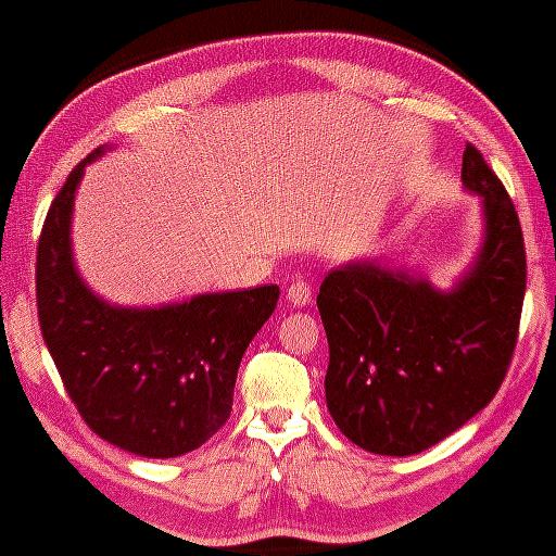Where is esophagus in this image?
I'll use <instances>...</instances> for the list:
<instances>
[{
	"label": "esophagus",
	"mask_w": 556,
	"mask_h": 556,
	"mask_svg": "<svg viewBox=\"0 0 556 556\" xmlns=\"http://www.w3.org/2000/svg\"><path fill=\"white\" fill-rule=\"evenodd\" d=\"M287 298H290V303L298 305V308H305V305L314 300V292H311L308 282H303V279H292L290 287H287Z\"/></svg>",
	"instance_id": "34e87169"
}]
</instances>
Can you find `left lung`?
<instances>
[{
  "mask_svg": "<svg viewBox=\"0 0 556 556\" xmlns=\"http://www.w3.org/2000/svg\"><path fill=\"white\" fill-rule=\"evenodd\" d=\"M463 185L481 195L483 240L452 290L376 258L337 266L318 290L327 407L374 455H418L442 442L494 400L513 361L526 298L520 219L470 143Z\"/></svg>",
  "mask_w": 556,
  "mask_h": 556,
  "instance_id": "left-lung-1",
  "label": "left lung"
}]
</instances>
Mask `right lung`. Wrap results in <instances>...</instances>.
I'll return each mask as SVG.
<instances>
[{"label":"right lung","instance_id":"1","mask_svg":"<svg viewBox=\"0 0 556 556\" xmlns=\"http://www.w3.org/2000/svg\"><path fill=\"white\" fill-rule=\"evenodd\" d=\"M91 151L49 206L36 256L43 342L93 433L140 457H180L227 424L242 355L279 300L277 285L206 292L159 308L112 305L73 258V206Z\"/></svg>","mask_w":556,"mask_h":556}]
</instances>
